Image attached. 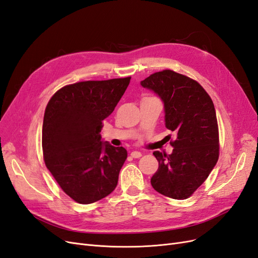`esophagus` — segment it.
Returning a JSON list of instances; mask_svg holds the SVG:
<instances>
[{
  "label": "esophagus",
  "mask_w": 258,
  "mask_h": 258,
  "mask_svg": "<svg viewBox=\"0 0 258 258\" xmlns=\"http://www.w3.org/2000/svg\"><path fill=\"white\" fill-rule=\"evenodd\" d=\"M142 156V154H141V152H138V151H134V152H131V157H134V158H140Z\"/></svg>",
  "instance_id": "obj_1"
}]
</instances>
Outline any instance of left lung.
<instances>
[{
  "label": "left lung",
  "instance_id": "left-lung-1",
  "mask_svg": "<svg viewBox=\"0 0 258 258\" xmlns=\"http://www.w3.org/2000/svg\"><path fill=\"white\" fill-rule=\"evenodd\" d=\"M165 106L166 128L173 131L172 154L155 151L159 167L151 178L153 188L173 199L190 197L218 160V127L212 99L202 86L171 70L156 72L141 82Z\"/></svg>",
  "mask_w": 258,
  "mask_h": 258
}]
</instances>
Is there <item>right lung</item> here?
Returning a JSON list of instances; mask_svg holds the SVG:
<instances>
[{
    "label": "right lung",
    "mask_w": 258,
    "mask_h": 258,
    "mask_svg": "<svg viewBox=\"0 0 258 258\" xmlns=\"http://www.w3.org/2000/svg\"><path fill=\"white\" fill-rule=\"evenodd\" d=\"M130 79L68 85L46 106L42 137L45 165L62 190L81 205L106 197L118 182L127 151L103 142L100 132Z\"/></svg>",
    "instance_id": "obj_1"
}]
</instances>
